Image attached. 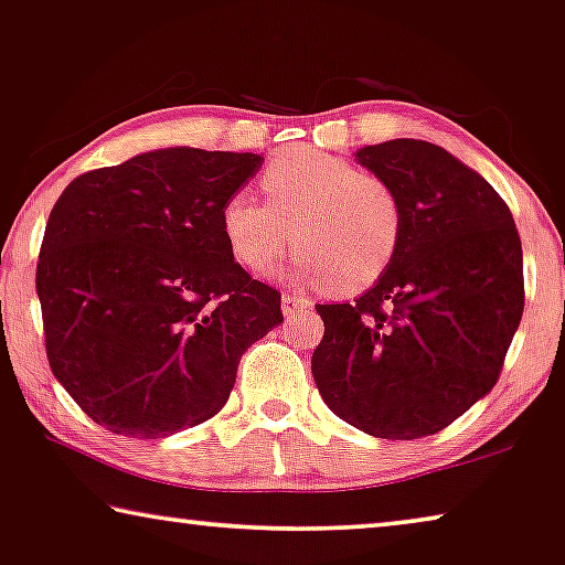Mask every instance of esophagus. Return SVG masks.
<instances>
[{"mask_svg":"<svg viewBox=\"0 0 565 565\" xmlns=\"http://www.w3.org/2000/svg\"><path fill=\"white\" fill-rule=\"evenodd\" d=\"M309 307H311V301L307 297H301V294H289V291H286L284 297H281V309H284L286 317H294V315H297V311H305Z\"/></svg>","mask_w":565,"mask_h":565,"instance_id":"esophagus-1","label":"esophagus"}]
</instances>
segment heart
<instances>
[{
    "label": "heart",
    "instance_id": "1",
    "mask_svg": "<svg viewBox=\"0 0 565 565\" xmlns=\"http://www.w3.org/2000/svg\"><path fill=\"white\" fill-rule=\"evenodd\" d=\"M258 200L235 190L221 207L225 241L250 271H266L297 246L294 281L365 291L388 271L403 241V202L393 184L360 172L348 159L299 147L274 159L258 177Z\"/></svg>",
    "mask_w": 565,
    "mask_h": 565
}]
</instances>
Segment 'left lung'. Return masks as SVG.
Listing matches in <instances>:
<instances>
[{"label": "left lung", "mask_w": 565, "mask_h": 565, "mask_svg": "<svg viewBox=\"0 0 565 565\" xmlns=\"http://www.w3.org/2000/svg\"><path fill=\"white\" fill-rule=\"evenodd\" d=\"M403 202V241L352 305H317L311 375L332 414L411 441L457 420L498 383L525 307L523 246L484 177L420 139L358 149Z\"/></svg>", "instance_id": "8db88e82"}]
</instances>
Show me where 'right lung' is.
<instances>
[{"label": "right lung", "mask_w": 565, "mask_h": 565, "mask_svg": "<svg viewBox=\"0 0 565 565\" xmlns=\"http://www.w3.org/2000/svg\"><path fill=\"white\" fill-rule=\"evenodd\" d=\"M260 154L170 147L67 184L47 217L38 297L53 375L108 431L162 439L213 418L250 344L284 322L221 207Z\"/></svg>", "instance_id": "right-lung-1"}]
</instances>
